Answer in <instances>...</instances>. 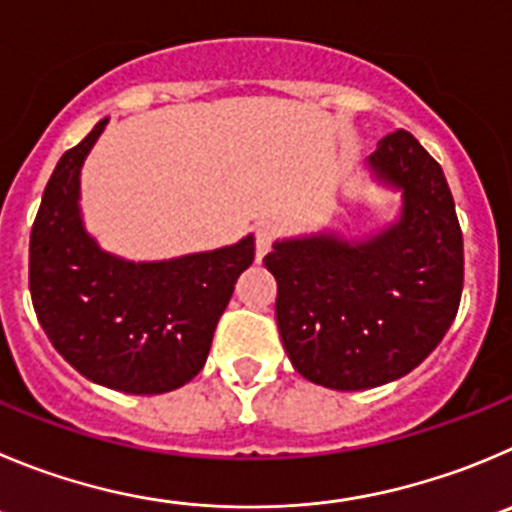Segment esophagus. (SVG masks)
<instances>
[{
  "mask_svg": "<svg viewBox=\"0 0 512 512\" xmlns=\"http://www.w3.org/2000/svg\"><path fill=\"white\" fill-rule=\"evenodd\" d=\"M272 240H275V227L267 222L257 224L255 227V252H257V260H262V257L270 252L272 247Z\"/></svg>",
  "mask_w": 512,
  "mask_h": 512,
  "instance_id": "1",
  "label": "esophagus"
}]
</instances>
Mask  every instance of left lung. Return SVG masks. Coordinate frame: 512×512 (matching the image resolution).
Returning <instances> with one entry per match:
<instances>
[{"instance_id":"left-lung-1","label":"left lung","mask_w":512,"mask_h":512,"mask_svg":"<svg viewBox=\"0 0 512 512\" xmlns=\"http://www.w3.org/2000/svg\"><path fill=\"white\" fill-rule=\"evenodd\" d=\"M376 181L401 191L396 222L369 240L336 232L278 240L265 267L278 280L280 338L313 384L361 391L417 369L455 321L465 250L444 171L409 131L369 156Z\"/></svg>"}]
</instances>
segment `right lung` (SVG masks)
I'll return each instance as SVG.
<instances>
[{
  "label": "right lung",
  "instance_id": "1",
  "mask_svg": "<svg viewBox=\"0 0 512 512\" xmlns=\"http://www.w3.org/2000/svg\"><path fill=\"white\" fill-rule=\"evenodd\" d=\"M108 118L57 161L30 234L37 321L85 379L126 394H164L202 371L219 315L255 240L159 262L100 250L80 214V169Z\"/></svg>",
  "mask_w": 512,
  "mask_h": 512
}]
</instances>
